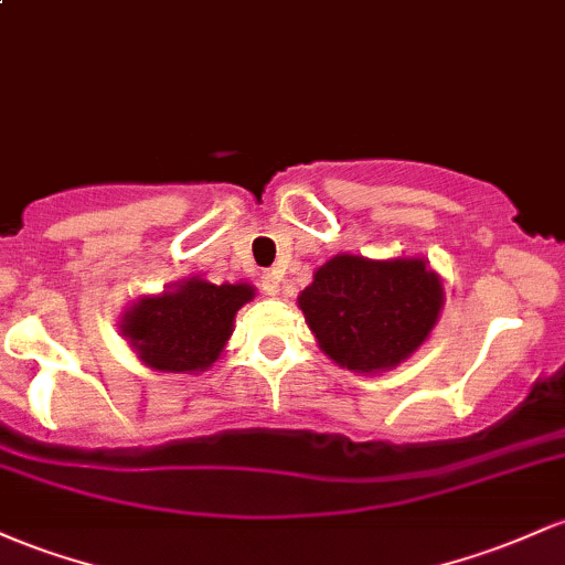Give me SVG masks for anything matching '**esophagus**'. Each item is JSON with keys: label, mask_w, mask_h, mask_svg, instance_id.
<instances>
[{"label": "esophagus", "mask_w": 565, "mask_h": 565, "mask_svg": "<svg viewBox=\"0 0 565 565\" xmlns=\"http://www.w3.org/2000/svg\"><path fill=\"white\" fill-rule=\"evenodd\" d=\"M259 287H263L265 295L276 297L278 295V276H276V273H263V278H259Z\"/></svg>", "instance_id": "obj_1"}]
</instances>
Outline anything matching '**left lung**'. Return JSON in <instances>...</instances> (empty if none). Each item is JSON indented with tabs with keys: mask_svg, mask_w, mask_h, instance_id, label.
Segmentation results:
<instances>
[{
	"mask_svg": "<svg viewBox=\"0 0 565 565\" xmlns=\"http://www.w3.org/2000/svg\"><path fill=\"white\" fill-rule=\"evenodd\" d=\"M297 302L327 356L353 373H375L424 343L443 308V287L424 259L340 254L316 270Z\"/></svg>",
	"mask_w": 565,
	"mask_h": 565,
	"instance_id": "obj_1",
	"label": "left lung"
}]
</instances>
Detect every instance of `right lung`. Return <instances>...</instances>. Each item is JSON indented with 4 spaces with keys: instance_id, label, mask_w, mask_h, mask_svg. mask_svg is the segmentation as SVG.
Instances as JSON below:
<instances>
[{
    "instance_id": "obj_1",
    "label": "right lung",
    "mask_w": 565,
    "mask_h": 565,
    "mask_svg": "<svg viewBox=\"0 0 565 565\" xmlns=\"http://www.w3.org/2000/svg\"><path fill=\"white\" fill-rule=\"evenodd\" d=\"M254 289L249 284H209L190 278L160 297H145L122 319L141 362L163 373H192L220 356L233 319Z\"/></svg>"
}]
</instances>
